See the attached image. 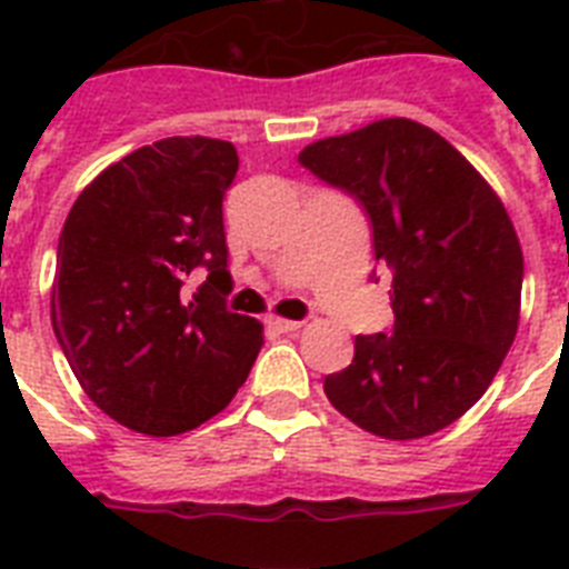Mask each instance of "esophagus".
<instances>
[{
	"label": "esophagus",
	"instance_id": "34e87169",
	"mask_svg": "<svg viewBox=\"0 0 569 569\" xmlns=\"http://www.w3.org/2000/svg\"><path fill=\"white\" fill-rule=\"evenodd\" d=\"M268 325L274 330H280V333H292V330H298L303 325V321H295V319H268Z\"/></svg>",
	"mask_w": 569,
	"mask_h": 569
}]
</instances>
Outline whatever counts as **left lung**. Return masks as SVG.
Here are the masks:
<instances>
[{
	"label": "left lung",
	"instance_id": "obj_1",
	"mask_svg": "<svg viewBox=\"0 0 569 569\" xmlns=\"http://www.w3.org/2000/svg\"><path fill=\"white\" fill-rule=\"evenodd\" d=\"M298 162L363 206L396 316L325 378L330 405L387 440L440 431L485 396L517 337L522 250L502 200L407 118L316 141Z\"/></svg>",
	"mask_w": 569,
	"mask_h": 569
}]
</instances>
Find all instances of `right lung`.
I'll return each mask as SVG.
<instances>
[{
    "mask_svg": "<svg viewBox=\"0 0 569 569\" xmlns=\"http://www.w3.org/2000/svg\"><path fill=\"white\" fill-rule=\"evenodd\" d=\"M236 171L230 141L162 138L109 164L67 214L52 330L88 398L138 433L212 419L262 348V325L227 310L221 206Z\"/></svg>",
    "mask_w": 569,
    "mask_h": 569,
    "instance_id": "add662e5",
    "label": "right lung"
}]
</instances>
